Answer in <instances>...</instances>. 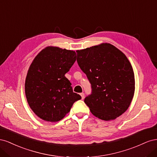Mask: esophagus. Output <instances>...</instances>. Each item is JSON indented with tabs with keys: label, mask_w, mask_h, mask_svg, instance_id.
<instances>
[{
	"label": "esophagus",
	"mask_w": 157,
	"mask_h": 157,
	"mask_svg": "<svg viewBox=\"0 0 157 157\" xmlns=\"http://www.w3.org/2000/svg\"><path fill=\"white\" fill-rule=\"evenodd\" d=\"M80 96H81L82 99L84 98V93H80Z\"/></svg>",
	"instance_id": "obj_1"
}]
</instances>
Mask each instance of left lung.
I'll list each match as a JSON object with an SVG mask.
<instances>
[{"instance_id":"1","label":"left lung","mask_w":157,"mask_h":157,"mask_svg":"<svg viewBox=\"0 0 157 157\" xmlns=\"http://www.w3.org/2000/svg\"><path fill=\"white\" fill-rule=\"evenodd\" d=\"M77 61L91 84L84 103L93 115L111 121L129 107L135 91L134 73L126 56L111 44L77 50Z\"/></svg>"}]
</instances>
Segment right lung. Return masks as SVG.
Wrapping results in <instances>:
<instances>
[{
  "instance_id": "1",
  "label": "right lung",
  "mask_w": 157,
  "mask_h": 157,
  "mask_svg": "<svg viewBox=\"0 0 157 157\" xmlns=\"http://www.w3.org/2000/svg\"><path fill=\"white\" fill-rule=\"evenodd\" d=\"M75 51L49 46L38 54L28 70L25 92L36 115L48 122H58L81 96L73 91L65 77L76 61Z\"/></svg>"
}]
</instances>
